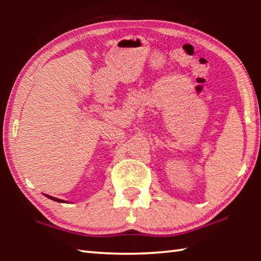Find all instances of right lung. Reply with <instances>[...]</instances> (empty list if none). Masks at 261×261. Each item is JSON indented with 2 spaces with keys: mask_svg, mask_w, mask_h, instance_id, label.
I'll return each instance as SVG.
<instances>
[{
  "mask_svg": "<svg viewBox=\"0 0 261 261\" xmlns=\"http://www.w3.org/2000/svg\"><path fill=\"white\" fill-rule=\"evenodd\" d=\"M45 196H46L47 198H49V199H51V200H54V201H57V202H67V201H64V200H62V199H59V198H55V197L48 196V194H45Z\"/></svg>",
  "mask_w": 261,
  "mask_h": 261,
  "instance_id": "1",
  "label": "right lung"
}]
</instances>
